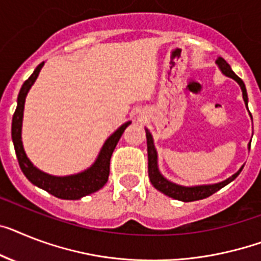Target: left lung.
Here are the masks:
<instances>
[{"mask_svg":"<svg viewBox=\"0 0 261 261\" xmlns=\"http://www.w3.org/2000/svg\"><path fill=\"white\" fill-rule=\"evenodd\" d=\"M217 65L220 66L221 72L225 74V76L231 77L234 81H238L240 88L243 90V98L245 101V105L248 108V96H247V89H245V85L243 83V80L240 77H238L233 73V70L231 69V66L228 65V62L224 60V58L219 57L217 58ZM146 132V146H148V174H149V180L152 182L154 188L157 191H160L161 193L169 196L172 199L181 200V201H196V200L205 199V197H210L211 195H213L215 192H217L219 189H221L223 187H225L227 184H229L231 181H233L234 178L238 177L239 173L242 172V169L232 176V177L227 178L225 181H221L219 184H212V185H199V187H181V185L173 184V182L168 181L167 178H164L159 172V168H157V153L156 149H154L153 145V139H152V135L148 129H145Z\"/></svg>","mask_w":261,"mask_h":261,"instance_id":"obj_1","label":"left lung"}]
</instances>
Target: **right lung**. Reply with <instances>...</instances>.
Instances as JSON below:
<instances>
[{
    "label": "right lung",
    "instance_id": "obj_1",
    "mask_svg": "<svg viewBox=\"0 0 261 261\" xmlns=\"http://www.w3.org/2000/svg\"><path fill=\"white\" fill-rule=\"evenodd\" d=\"M44 62H41L37 68L34 69L33 74L23 83L22 88L19 90L18 98H17V108L12 120V139L16 149L17 160H18L19 168L27 176V178L34 185H37L44 191L49 192L50 195L56 196L58 199L65 200H77L84 196L90 195L101 189L107 184L108 177H109V165H111V157L118 140L122 136L126 126L130 124V121L125 122L124 125L116 130L109 139L105 141L100 154L97 157L94 163L89 169L81 172V173L72 174V176H65V177H57V176H50L48 173L41 172L40 169L34 167L29 161V159L25 154L22 141H21V126H22V116H23V104H25V97L29 92L30 87L33 85L41 68Z\"/></svg>",
    "mask_w": 261,
    "mask_h": 261
}]
</instances>
